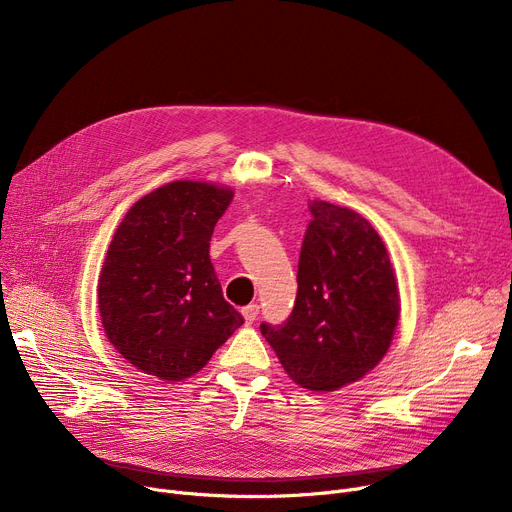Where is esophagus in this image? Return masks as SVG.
<instances>
[{
  "mask_svg": "<svg viewBox=\"0 0 512 512\" xmlns=\"http://www.w3.org/2000/svg\"><path fill=\"white\" fill-rule=\"evenodd\" d=\"M257 315H259V305H247L245 309H242V317H245V321L247 324H253V321L257 319Z\"/></svg>",
  "mask_w": 512,
  "mask_h": 512,
  "instance_id": "34e87169",
  "label": "esophagus"
}]
</instances>
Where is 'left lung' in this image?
<instances>
[{"mask_svg": "<svg viewBox=\"0 0 512 512\" xmlns=\"http://www.w3.org/2000/svg\"><path fill=\"white\" fill-rule=\"evenodd\" d=\"M309 211L297 301L284 324H261V334L292 382L334 392L384 359L400 297L384 240L363 215L328 201Z\"/></svg>", "mask_w": 512, "mask_h": 512, "instance_id": "1", "label": "left lung"}]
</instances>
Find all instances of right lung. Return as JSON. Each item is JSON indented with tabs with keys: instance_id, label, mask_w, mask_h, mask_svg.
Returning <instances> with one entry per match:
<instances>
[{
	"instance_id": "right-lung-1",
	"label": "right lung",
	"mask_w": 512,
	"mask_h": 512,
	"mask_svg": "<svg viewBox=\"0 0 512 512\" xmlns=\"http://www.w3.org/2000/svg\"><path fill=\"white\" fill-rule=\"evenodd\" d=\"M234 193L176 180L134 203L118 226L99 276L107 340L143 373L191 378L245 324L224 299L209 240Z\"/></svg>"
}]
</instances>
